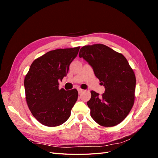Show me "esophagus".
<instances>
[{"mask_svg":"<svg viewBox=\"0 0 158 158\" xmlns=\"http://www.w3.org/2000/svg\"><path fill=\"white\" fill-rule=\"evenodd\" d=\"M83 89H80V88H78V94H81V93H82V92H83Z\"/></svg>","mask_w":158,"mask_h":158,"instance_id":"34e87169","label":"esophagus"}]
</instances>
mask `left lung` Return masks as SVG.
<instances>
[{"instance_id":"8db88e82","label":"left lung","mask_w":158,"mask_h":158,"mask_svg":"<svg viewBox=\"0 0 158 158\" xmlns=\"http://www.w3.org/2000/svg\"><path fill=\"white\" fill-rule=\"evenodd\" d=\"M79 56L92 66L105 87L102 96L94 91L87 102L91 117L99 125L115 126L125 119L135 102L136 77L122 54L103 44L85 45Z\"/></svg>"}]
</instances>
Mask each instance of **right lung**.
Masks as SVG:
<instances>
[{"label":"right lung","mask_w":158,"mask_h":158,"mask_svg":"<svg viewBox=\"0 0 158 158\" xmlns=\"http://www.w3.org/2000/svg\"><path fill=\"white\" fill-rule=\"evenodd\" d=\"M80 47L47 52L33 62L24 79L26 99L37 120L47 127L59 126L68 120L77 101V89H59Z\"/></svg>","instance_id":"add662e5"}]
</instances>
